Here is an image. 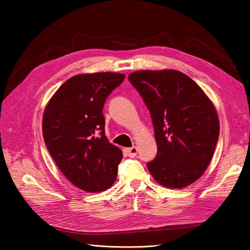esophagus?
<instances>
[{
    "instance_id": "34e87169",
    "label": "esophagus",
    "mask_w": 250,
    "mask_h": 250,
    "mask_svg": "<svg viewBox=\"0 0 250 250\" xmlns=\"http://www.w3.org/2000/svg\"><path fill=\"white\" fill-rule=\"evenodd\" d=\"M137 151H139V149H137V147H135V146L126 149V152H128L129 157H131V158H134L137 155Z\"/></svg>"
}]
</instances>
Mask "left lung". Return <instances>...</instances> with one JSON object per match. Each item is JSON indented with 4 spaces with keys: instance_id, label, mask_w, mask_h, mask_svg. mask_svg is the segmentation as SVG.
<instances>
[{
    "instance_id": "obj_1",
    "label": "left lung",
    "mask_w": 250,
    "mask_h": 250,
    "mask_svg": "<svg viewBox=\"0 0 250 250\" xmlns=\"http://www.w3.org/2000/svg\"><path fill=\"white\" fill-rule=\"evenodd\" d=\"M129 81L150 111L158 152L147 163L164 187L198 180L213 158L219 137L214 104L189 76L175 70L137 71Z\"/></svg>"
}]
</instances>
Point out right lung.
Here are the masks:
<instances>
[{
  "label": "right lung",
  "mask_w": 250,
  "mask_h": 250,
  "mask_svg": "<svg viewBox=\"0 0 250 250\" xmlns=\"http://www.w3.org/2000/svg\"><path fill=\"white\" fill-rule=\"evenodd\" d=\"M124 74H79L62 84L47 104L43 136L47 149L70 182L87 192L109 188L122 151L105 136L103 107Z\"/></svg>",
  "instance_id": "right-lung-1"
}]
</instances>
